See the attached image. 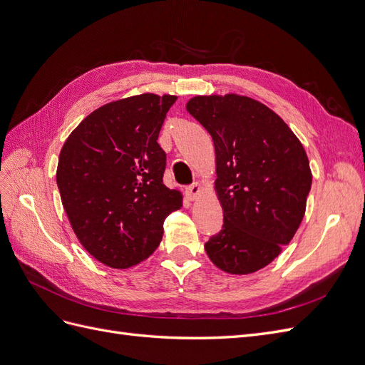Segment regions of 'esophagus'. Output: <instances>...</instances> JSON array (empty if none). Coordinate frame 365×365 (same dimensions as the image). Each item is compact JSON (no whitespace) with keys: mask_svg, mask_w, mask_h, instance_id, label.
Wrapping results in <instances>:
<instances>
[{"mask_svg":"<svg viewBox=\"0 0 365 365\" xmlns=\"http://www.w3.org/2000/svg\"><path fill=\"white\" fill-rule=\"evenodd\" d=\"M200 193H201V185L197 184V182H193L192 185H189L185 189V195H187V197H189V200H196L197 196H200Z\"/></svg>","mask_w":365,"mask_h":365,"instance_id":"obj_1","label":"esophagus"}]
</instances>
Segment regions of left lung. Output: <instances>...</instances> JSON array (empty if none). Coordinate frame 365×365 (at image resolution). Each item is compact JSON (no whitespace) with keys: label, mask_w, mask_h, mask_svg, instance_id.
<instances>
[{"label":"left lung","mask_w":365,"mask_h":365,"mask_svg":"<svg viewBox=\"0 0 365 365\" xmlns=\"http://www.w3.org/2000/svg\"><path fill=\"white\" fill-rule=\"evenodd\" d=\"M189 111L213 138L224 225L205 242L217 268L251 274L269 264L300 227L312 173L289 126L254 98L196 96Z\"/></svg>","instance_id":"8db88e82"}]
</instances>
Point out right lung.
<instances>
[{"label": "right lung", "mask_w": 365, "mask_h": 365, "mask_svg": "<svg viewBox=\"0 0 365 365\" xmlns=\"http://www.w3.org/2000/svg\"><path fill=\"white\" fill-rule=\"evenodd\" d=\"M175 96L140 94L101 106L81 121L59 155L62 205L83 248L125 269L160 245L163 224L182 196L163 182L157 143Z\"/></svg>", "instance_id": "obj_1"}]
</instances>
